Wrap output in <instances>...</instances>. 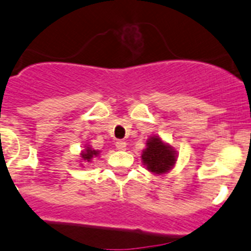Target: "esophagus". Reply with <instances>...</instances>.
Here are the masks:
<instances>
[{"instance_id": "34e87169", "label": "esophagus", "mask_w": 251, "mask_h": 251, "mask_svg": "<svg viewBox=\"0 0 251 251\" xmlns=\"http://www.w3.org/2000/svg\"><path fill=\"white\" fill-rule=\"evenodd\" d=\"M115 145H116L117 150H125L126 149V142L124 140H117Z\"/></svg>"}]
</instances>
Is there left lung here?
<instances>
[{"mask_svg":"<svg viewBox=\"0 0 251 251\" xmlns=\"http://www.w3.org/2000/svg\"><path fill=\"white\" fill-rule=\"evenodd\" d=\"M148 148L142 151L141 159L148 170L155 174H164L170 170L176 161V152L171 146L165 145L157 136L149 139Z\"/></svg>","mask_w":251,"mask_h":251,"instance_id":"left-lung-1","label":"left lung"}]
</instances>
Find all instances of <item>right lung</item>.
<instances>
[{"mask_svg": "<svg viewBox=\"0 0 251 251\" xmlns=\"http://www.w3.org/2000/svg\"><path fill=\"white\" fill-rule=\"evenodd\" d=\"M81 155H82V159H83V160H86V161L89 162L90 160L92 159V157H94V156H98V155H99V151L91 150V149H90V148H87L86 151H85V152L81 153Z\"/></svg>", "mask_w": 251, "mask_h": 251, "instance_id": "1", "label": "right lung"}]
</instances>
